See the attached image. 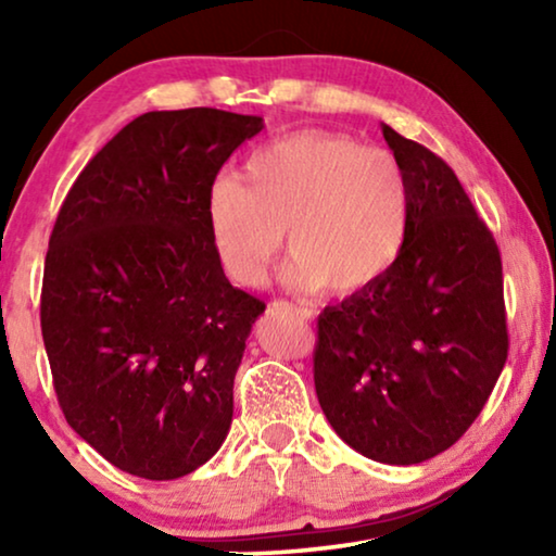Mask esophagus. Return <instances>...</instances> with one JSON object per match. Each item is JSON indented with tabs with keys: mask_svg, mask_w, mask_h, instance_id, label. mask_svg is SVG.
Wrapping results in <instances>:
<instances>
[{
	"mask_svg": "<svg viewBox=\"0 0 556 556\" xmlns=\"http://www.w3.org/2000/svg\"><path fill=\"white\" fill-rule=\"evenodd\" d=\"M276 306H280V308H286V311H291V314H295L301 318V321H311V318H314V311L311 308H306V306H293V303H288V301H278Z\"/></svg>",
	"mask_w": 556,
	"mask_h": 556,
	"instance_id": "34e87169",
	"label": "esophagus"
}]
</instances>
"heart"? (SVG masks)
Returning a JSON list of instances; mask_svg holds the SVG:
<instances>
[{"label": "heart", "instance_id": "heart-1", "mask_svg": "<svg viewBox=\"0 0 556 556\" xmlns=\"http://www.w3.org/2000/svg\"><path fill=\"white\" fill-rule=\"evenodd\" d=\"M212 250L242 288L265 283L283 232L295 291L349 295L379 283L409 232V181L390 151L329 131H299L253 151L204 204Z\"/></svg>", "mask_w": 556, "mask_h": 556}]
</instances>
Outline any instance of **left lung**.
I'll use <instances>...</instances> for the list:
<instances>
[{
	"label": "left lung",
	"instance_id": "left-lung-1",
	"mask_svg": "<svg viewBox=\"0 0 556 556\" xmlns=\"http://www.w3.org/2000/svg\"><path fill=\"white\" fill-rule=\"evenodd\" d=\"M409 181V232L392 270L318 316L314 384L356 453L390 466L458 443L508 356L496 240L455 172L382 126Z\"/></svg>",
	"mask_w": 556,
	"mask_h": 556
}]
</instances>
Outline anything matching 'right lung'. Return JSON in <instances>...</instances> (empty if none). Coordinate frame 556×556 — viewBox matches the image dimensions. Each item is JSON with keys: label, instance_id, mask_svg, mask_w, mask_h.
Segmentation results:
<instances>
[{"label": "right lung", "instance_id": "right-lung-1", "mask_svg": "<svg viewBox=\"0 0 556 556\" xmlns=\"http://www.w3.org/2000/svg\"><path fill=\"white\" fill-rule=\"evenodd\" d=\"M261 116L149 111L67 192L45 257L40 324L65 420L111 466L192 473L232 422V384L265 303L232 288L204 204Z\"/></svg>", "mask_w": 556, "mask_h": 556}]
</instances>
